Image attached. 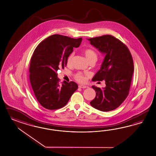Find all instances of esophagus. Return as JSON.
<instances>
[{"mask_svg": "<svg viewBox=\"0 0 156 156\" xmlns=\"http://www.w3.org/2000/svg\"><path fill=\"white\" fill-rule=\"evenodd\" d=\"M78 87H79V88H88V86H83V85H79Z\"/></svg>", "mask_w": 156, "mask_h": 156, "instance_id": "34e87169", "label": "esophagus"}]
</instances>
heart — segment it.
I'll return each instance as SVG.
<instances>
[{"mask_svg": "<svg viewBox=\"0 0 156 156\" xmlns=\"http://www.w3.org/2000/svg\"><path fill=\"white\" fill-rule=\"evenodd\" d=\"M83 53L84 55H85V57L89 62L92 61V60H97L98 55L94 50L91 49V48H87V49L83 50ZM73 56H74L73 52L69 54L68 57L67 58V60H66V62L68 65L71 64ZM75 78L78 82H80V83H83L86 80L85 76L80 73L76 74V75L75 76Z\"/></svg>", "mask_w": 156, "mask_h": 156, "instance_id": "1", "label": "heart"}]
</instances>
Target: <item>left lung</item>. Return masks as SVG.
<instances>
[{
	"label": "left lung",
	"mask_w": 156,
	"mask_h": 156,
	"mask_svg": "<svg viewBox=\"0 0 156 156\" xmlns=\"http://www.w3.org/2000/svg\"><path fill=\"white\" fill-rule=\"evenodd\" d=\"M90 44L105 55L100 69L93 81H105L106 87L95 86L96 96L90 102L92 107L102 112L114 110L126 99L133 72V57L129 48L119 39L110 35L90 38Z\"/></svg>",
	"instance_id": "1"
}]
</instances>
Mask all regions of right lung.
Here are the masks:
<instances>
[{"mask_svg": "<svg viewBox=\"0 0 156 156\" xmlns=\"http://www.w3.org/2000/svg\"><path fill=\"white\" fill-rule=\"evenodd\" d=\"M82 38L73 39L59 34L51 35L41 42L31 58L30 81L35 96L43 107L60 109L68 102L78 89L74 82L59 84L57 70L64 69L73 48L80 46Z\"/></svg>", "mask_w": 156, "mask_h": 156, "instance_id": "obj_1", "label": "right lung"}]
</instances>
